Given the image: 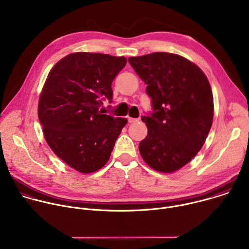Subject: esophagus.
<instances>
[{
    "instance_id": "esophagus-1",
    "label": "esophagus",
    "mask_w": 249,
    "mask_h": 249,
    "mask_svg": "<svg viewBox=\"0 0 249 249\" xmlns=\"http://www.w3.org/2000/svg\"><path fill=\"white\" fill-rule=\"evenodd\" d=\"M139 119L138 118H132V117H128V122L129 123H136L138 122Z\"/></svg>"
}]
</instances>
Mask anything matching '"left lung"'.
Instances as JSON below:
<instances>
[{
	"instance_id": "1",
	"label": "left lung",
	"mask_w": 249,
	"mask_h": 249,
	"mask_svg": "<svg viewBox=\"0 0 249 249\" xmlns=\"http://www.w3.org/2000/svg\"><path fill=\"white\" fill-rule=\"evenodd\" d=\"M130 65L147 85L153 111L142 117L148 127L139 151L160 172H172L201 150L214 116V99L202 70L182 56L155 52L130 57Z\"/></svg>"
}]
</instances>
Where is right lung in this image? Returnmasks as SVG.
Wrapping results in <instances>:
<instances>
[{
    "instance_id": "obj_1",
    "label": "right lung",
    "mask_w": 249,
    "mask_h": 249,
    "mask_svg": "<svg viewBox=\"0 0 249 249\" xmlns=\"http://www.w3.org/2000/svg\"><path fill=\"white\" fill-rule=\"evenodd\" d=\"M125 57L77 52L50 71L38 103V118L51 150L72 168L90 173L110 158L127 119L103 114L111 84Z\"/></svg>"
}]
</instances>
